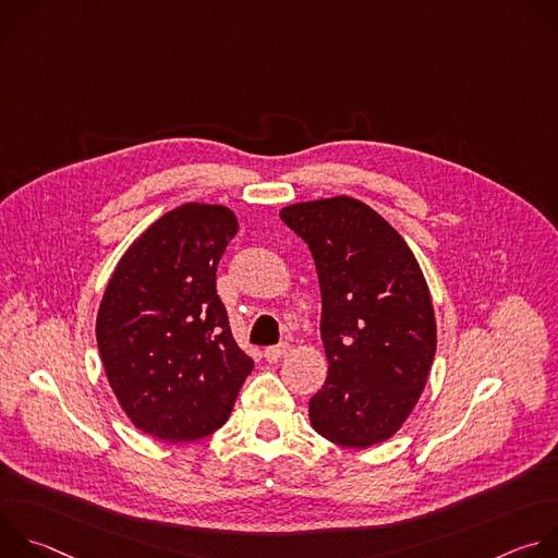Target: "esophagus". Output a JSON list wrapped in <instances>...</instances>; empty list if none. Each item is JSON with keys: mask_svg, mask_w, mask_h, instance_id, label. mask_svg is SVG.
I'll return each instance as SVG.
<instances>
[{"mask_svg": "<svg viewBox=\"0 0 558 558\" xmlns=\"http://www.w3.org/2000/svg\"><path fill=\"white\" fill-rule=\"evenodd\" d=\"M287 349H289L287 344H278V347H267L263 355H265V360H267V362H278V360H280V357H282V355L287 353Z\"/></svg>", "mask_w": 558, "mask_h": 558, "instance_id": "esophagus-1", "label": "esophagus"}]
</instances>
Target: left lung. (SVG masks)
I'll return each instance as SVG.
<instances>
[{"label": "left lung", "mask_w": 558, "mask_h": 558, "mask_svg": "<svg viewBox=\"0 0 558 558\" xmlns=\"http://www.w3.org/2000/svg\"><path fill=\"white\" fill-rule=\"evenodd\" d=\"M280 218L308 245L323 293L325 386L308 402L317 435L368 448L413 413L437 351L424 271L375 209L351 196L293 203Z\"/></svg>", "instance_id": "left-lung-1"}]
</instances>
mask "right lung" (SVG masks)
<instances>
[{"label":"right lung","mask_w":558,"mask_h":558,"mask_svg":"<svg viewBox=\"0 0 558 558\" xmlns=\"http://www.w3.org/2000/svg\"><path fill=\"white\" fill-rule=\"evenodd\" d=\"M235 233L229 207L185 203L136 238L104 291L106 377L130 422L161 441L218 430L254 368L216 293V267Z\"/></svg>","instance_id":"obj_1"}]
</instances>
